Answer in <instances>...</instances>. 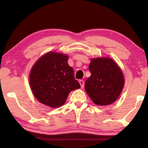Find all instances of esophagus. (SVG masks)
I'll return each instance as SVG.
<instances>
[{
    "instance_id": "34e87169",
    "label": "esophagus",
    "mask_w": 148,
    "mask_h": 148,
    "mask_svg": "<svg viewBox=\"0 0 148 148\" xmlns=\"http://www.w3.org/2000/svg\"><path fill=\"white\" fill-rule=\"evenodd\" d=\"M79 83L80 86H81V88H84V82L83 80H79Z\"/></svg>"
}]
</instances>
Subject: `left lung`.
Returning a JSON list of instances; mask_svg holds the SVG:
<instances>
[{
    "mask_svg": "<svg viewBox=\"0 0 148 148\" xmlns=\"http://www.w3.org/2000/svg\"><path fill=\"white\" fill-rule=\"evenodd\" d=\"M91 76L85 83V90L94 104L106 106L115 102L125 84L121 69L112 58H92L89 65Z\"/></svg>",
    "mask_w": 148,
    "mask_h": 148,
    "instance_id": "1",
    "label": "left lung"
}]
</instances>
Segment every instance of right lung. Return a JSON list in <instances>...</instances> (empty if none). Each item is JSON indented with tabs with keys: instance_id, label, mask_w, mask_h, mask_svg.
Listing matches in <instances>:
<instances>
[{
	"instance_id": "1",
	"label": "right lung",
	"mask_w": 148,
	"mask_h": 148,
	"mask_svg": "<svg viewBox=\"0 0 148 148\" xmlns=\"http://www.w3.org/2000/svg\"><path fill=\"white\" fill-rule=\"evenodd\" d=\"M68 56L49 52L41 56L32 68L29 84L40 102L58 108L66 102L72 90L81 88L75 79L73 69L68 64Z\"/></svg>"
}]
</instances>
